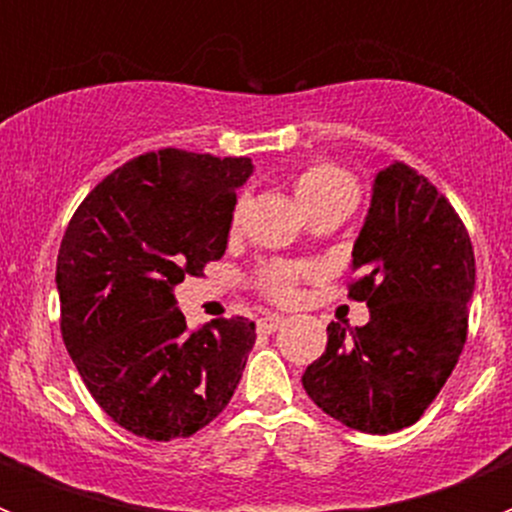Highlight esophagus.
I'll return each mask as SVG.
<instances>
[{
  "label": "esophagus",
  "mask_w": 512,
  "mask_h": 512,
  "mask_svg": "<svg viewBox=\"0 0 512 512\" xmlns=\"http://www.w3.org/2000/svg\"><path fill=\"white\" fill-rule=\"evenodd\" d=\"M284 325V318L282 315H264V318L259 320V330L261 333H274V330H279Z\"/></svg>",
  "instance_id": "obj_1"
}]
</instances>
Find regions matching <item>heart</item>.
I'll return each instance as SVG.
<instances>
[{
	"instance_id": "obj_1",
	"label": "heart",
	"mask_w": 512,
	"mask_h": 512,
	"mask_svg": "<svg viewBox=\"0 0 512 512\" xmlns=\"http://www.w3.org/2000/svg\"><path fill=\"white\" fill-rule=\"evenodd\" d=\"M292 189H295V197L302 205V210H307V207L312 205H320V202L338 200V197H356L354 179L333 164L305 166V169L297 171L295 179H292ZM238 215H241V205L235 207V220H238ZM295 282L297 269L284 264L269 266V269L264 271V277H261L266 295H271L274 300L282 302L295 297Z\"/></svg>"
}]
</instances>
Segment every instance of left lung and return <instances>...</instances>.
I'll use <instances>...</instances> for the list:
<instances>
[{"mask_svg": "<svg viewBox=\"0 0 512 512\" xmlns=\"http://www.w3.org/2000/svg\"><path fill=\"white\" fill-rule=\"evenodd\" d=\"M364 328L330 323L302 374L323 413L361 433H395L436 400L467 343L474 251L449 200L410 166H384L351 251Z\"/></svg>", "mask_w": 512, "mask_h": 512, "instance_id": "left-lung-1", "label": "left lung"}]
</instances>
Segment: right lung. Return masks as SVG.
I'll return each mask as SVG.
<instances>
[{
    "mask_svg": "<svg viewBox=\"0 0 512 512\" xmlns=\"http://www.w3.org/2000/svg\"><path fill=\"white\" fill-rule=\"evenodd\" d=\"M251 158L146 153L89 192L56 264L61 333L87 390L117 425L151 441L187 438L223 413L256 323L189 330L174 289L228 248Z\"/></svg>",
    "mask_w": 512,
    "mask_h": 512,
    "instance_id": "right-lung-1",
    "label": "right lung"
}]
</instances>
